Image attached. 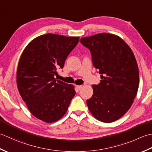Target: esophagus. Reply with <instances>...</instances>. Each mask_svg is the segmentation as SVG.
Instances as JSON below:
<instances>
[{"instance_id": "obj_1", "label": "esophagus", "mask_w": 152, "mask_h": 152, "mask_svg": "<svg viewBox=\"0 0 152 152\" xmlns=\"http://www.w3.org/2000/svg\"><path fill=\"white\" fill-rule=\"evenodd\" d=\"M82 87L83 86L81 85H76V88L77 90H78V91H80V90L82 88Z\"/></svg>"}]
</instances>
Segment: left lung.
<instances>
[{
    "mask_svg": "<svg viewBox=\"0 0 152 152\" xmlns=\"http://www.w3.org/2000/svg\"><path fill=\"white\" fill-rule=\"evenodd\" d=\"M80 42L91 51L102 79L92 86L93 94L86 100L88 110L100 121H115L127 112L137 94L139 72L134 53L113 34L98 33L83 37Z\"/></svg>",
    "mask_w": 152,
    "mask_h": 152,
    "instance_id": "left-lung-1",
    "label": "left lung"
}]
</instances>
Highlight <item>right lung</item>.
<instances>
[{"label": "right lung", "mask_w": 152, "mask_h": 152, "mask_svg": "<svg viewBox=\"0 0 152 152\" xmlns=\"http://www.w3.org/2000/svg\"><path fill=\"white\" fill-rule=\"evenodd\" d=\"M79 37L48 33L36 37L23 50L17 69V86L33 115L46 123L60 119L75 95L72 85L56 80Z\"/></svg>", "instance_id": "obj_1"}]
</instances>
